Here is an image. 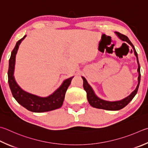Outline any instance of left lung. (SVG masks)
I'll return each instance as SVG.
<instances>
[{
  "label": "left lung",
  "instance_id": "1",
  "mask_svg": "<svg viewBox=\"0 0 148 148\" xmlns=\"http://www.w3.org/2000/svg\"><path fill=\"white\" fill-rule=\"evenodd\" d=\"M115 34L116 36L119 37V38L123 41L127 42L128 44H130L131 47H132L134 53L136 57V60H137L138 63V70L137 71L138 72V85L137 87L135 88V90L133 91L132 93L131 94L130 96L127 97L123 98V100H121L119 101H106L103 100L102 99L98 98L97 96L95 95V92L92 90V87L90 85L88 84L87 79H86L84 77L82 76V79L83 80V88H84L85 90L87 92V97L88 103L91 106L97 109H101L105 110H108V111H118V110L122 109L123 107H125L127 105L130 103V102L133 100V98L135 97L136 94L137 93V91L138 89V87L140 85V66L138 59V54L136 52V50L135 47L133 46L132 42L130 41L127 36L125 35H123L122 34L119 33L118 32H115Z\"/></svg>",
  "mask_w": 148,
  "mask_h": 148
}]
</instances>
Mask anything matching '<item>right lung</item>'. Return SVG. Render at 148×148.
<instances>
[{
    "mask_svg": "<svg viewBox=\"0 0 148 148\" xmlns=\"http://www.w3.org/2000/svg\"><path fill=\"white\" fill-rule=\"evenodd\" d=\"M26 36H24L22 39L17 42L15 48L11 53L9 60V68L8 72V83L10 88L12 91V95L18 103L25 107L28 111L34 112H47L59 109L62 106L66 91L71 83L73 77L64 80L61 85L55 92L47 97H40V96L32 95L23 90L15 82L14 76V69L15 64V56L21 42Z\"/></svg>",
    "mask_w": 148,
    "mask_h": 148,
    "instance_id": "right-lung-1",
    "label": "right lung"
}]
</instances>
